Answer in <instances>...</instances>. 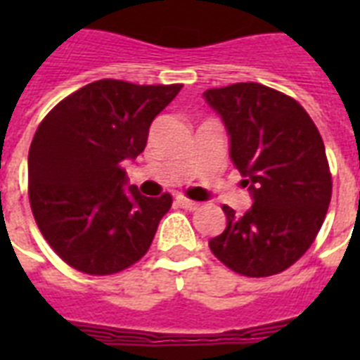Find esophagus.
Segmentation results:
<instances>
[{
  "mask_svg": "<svg viewBox=\"0 0 360 360\" xmlns=\"http://www.w3.org/2000/svg\"><path fill=\"white\" fill-rule=\"evenodd\" d=\"M175 202L179 203V207L186 209V211H196V209L200 207V203L192 202V200H188V198L185 196H177L175 198Z\"/></svg>",
  "mask_w": 360,
  "mask_h": 360,
  "instance_id": "esophagus-1",
  "label": "esophagus"
}]
</instances>
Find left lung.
Instances as JSON below:
<instances>
[{"instance_id": "8db88e82", "label": "left lung", "mask_w": 360, "mask_h": 360, "mask_svg": "<svg viewBox=\"0 0 360 360\" xmlns=\"http://www.w3.org/2000/svg\"><path fill=\"white\" fill-rule=\"evenodd\" d=\"M230 136V158L252 205L222 207L228 224L209 248L245 276H271L310 248L329 209V164L307 110L284 93L243 82L203 93Z\"/></svg>"}]
</instances>
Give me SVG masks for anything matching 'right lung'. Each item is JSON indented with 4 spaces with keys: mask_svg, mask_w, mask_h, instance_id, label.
Wrapping results in <instances>:
<instances>
[{
    "mask_svg": "<svg viewBox=\"0 0 360 360\" xmlns=\"http://www.w3.org/2000/svg\"><path fill=\"white\" fill-rule=\"evenodd\" d=\"M181 87L93 82L39 124L27 157L31 211L70 267L114 274L149 250L172 196H141L121 166L146 149L153 120Z\"/></svg>",
    "mask_w": 360,
    "mask_h": 360,
    "instance_id": "1",
    "label": "right lung"
}]
</instances>
